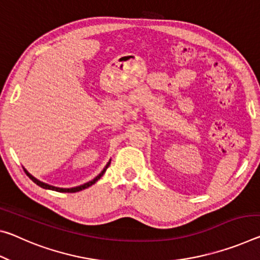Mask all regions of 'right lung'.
I'll list each match as a JSON object with an SVG mask.
<instances>
[{
	"instance_id": "obj_1",
	"label": "right lung",
	"mask_w": 260,
	"mask_h": 260,
	"mask_svg": "<svg viewBox=\"0 0 260 260\" xmlns=\"http://www.w3.org/2000/svg\"><path fill=\"white\" fill-rule=\"evenodd\" d=\"M110 163H111V159L109 160L108 162V164H106L105 166V168L103 169L102 170V172L100 175H98L97 177H94V178L92 179V180H90V182H88V183H85V184H83V185H80V186H76V187H71V188H63V187H56V186H53V185H49V184H46V183H44V182H40L39 179H37L36 177H34L32 176L30 172H28L26 169H24V171H25V174L28 176V178L30 179H32V182L34 183H36L37 185H38V186H40V187H43V188H45V189H52V191H56V192H68V193H74V192H78V191H82V189H84V188H88V187H90L91 186V185H93L94 183L96 182H98V180H100L101 178H102V176L105 174V171H106V169L109 168V166H110Z\"/></svg>"
}]
</instances>
